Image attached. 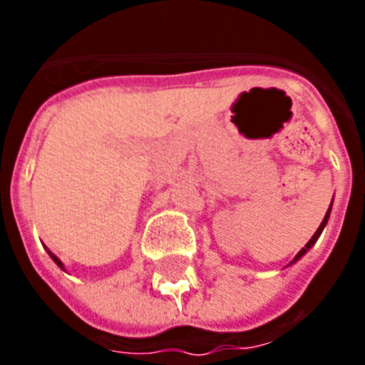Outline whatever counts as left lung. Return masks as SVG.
<instances>
[{
  "instance_id": "8db88e82",
  "label": "left lung",
  "mask_w": 365,
  "mask_h": 365,
  "mask_svg": "<svg viewBox=\"0 0 365 365\" xmlns=\"http://www.w3.org/2000/svg\"><path fill=\"white\" fill-rule=\"evenodd\" d=\"M329 210H331V205H329L328 212H326V216H324L322 223H320V227H318V229H317V233L312 235V239H311V240H309V242H307V244H305V248H301V252H299V254H297V255H295V257H294V261H297V259H299L301 255H305V254H307V250L311 248L312 244L317 242V240H318V237H320V233H322V229H324V225H326V223H328V217H329ZM294 261H292V263H294Z\"/></svg>"
}]
</instances>
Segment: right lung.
Masks as SVG:
<instances>
[{"mask_svg": "<svg viewBox=\"0 0 365 365\" xmlns=\"http://www.w3.org/2000/svg\"><path fill=\"white\" fill-rule=\"evenodd\" d=\"M51 257H53V259H54V263H56V265H58L60 269H64V267H62V261H60L58 257H56V255H54V254H51Z\"/></svg>", "mask_w": 365, "mask_h": 365, "instance_id": "right-lung-1", "label": "right lung"}]
</instances>
